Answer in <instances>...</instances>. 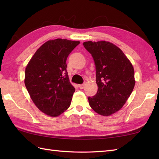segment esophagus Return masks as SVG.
I'll return each instance as SVG.
<instances>
[{"instance_id": "1", "label": "esophagus", "mask_w": 159, "mask_h": 159, "mask_svg": "<svg viewBox=\"0 0 159 159\" xmlns=\"http://www.w3.org/2000/svg\"><path fill=\"white\" fill-rule=\"evenodd\" d=\"M79 87L80 89H84V87H85V85H84V84H81V85H79Z\"/></svg>"}]
</instances>
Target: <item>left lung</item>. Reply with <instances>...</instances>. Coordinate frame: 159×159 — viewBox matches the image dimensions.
Returning a JSON list of instances; mask_svg holds the SVG:
<instances>
[{
	"instance_id": "left-lung-1",
	"label": "left lung",
	"mask_w": 159,
	"mask_h": 159,
	"mask_svg": "<svg viewBox=\"0 0 159 159\" xmlns=\"http://www.w3.org/2000/svg\"><path fill=\"white\" fill-rule=\"evenodd\" d=\"M85 48L93 58L98 92L88 97L92 109L103 116L119 111L134 89V68L121 49L109 42H85Z\"/></svg>"
}]
</instances>
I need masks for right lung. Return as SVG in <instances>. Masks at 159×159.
<instances>
[{
    "label": "right lung",
    "instance_id": "obj_1",
    "mask_svg": "<svg viewBox=\"0 0 159 159\" xmlns=\"http://www.w3.org/2000/svg\"><path fill=\"white\" fill-rule=\"evenodd\" d=\"M79 43L66 39L49 40L26 67V89L36 107L48 116H58L70 106L75 88L69 80L66 60Z\"/></svg>",
    "mask_w": 159,
    "mask_h": 159
}]
</instances>
